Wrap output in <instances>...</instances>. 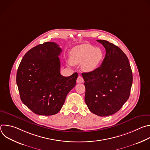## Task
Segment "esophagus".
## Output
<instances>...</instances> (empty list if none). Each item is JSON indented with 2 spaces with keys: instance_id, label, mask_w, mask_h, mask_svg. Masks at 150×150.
Here are the masks:
<instances>
[{
  "instance_id": "34e87169",
  "label": "esophagus",
  "mask_w": 150,
  "mask_h": 150,
  "mask_svg": "<svg viewBox=\"0 0 150 150\" xmlns=\"http://www.w3.org/2000/svg\"><path fill=\"white\" fill-rule=\"evenodd\" d=\"M76 82H77V83H82L83 82V78L80 75L78 76V77L77 78V80H76Z\"/></svg>"
}]
</instances>
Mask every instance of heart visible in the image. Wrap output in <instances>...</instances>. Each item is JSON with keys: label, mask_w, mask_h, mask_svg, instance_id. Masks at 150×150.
<instances>
[{"label": "heart", "mask_w": 150, "mask_h": 150, "mask_svg": "<svg viewBox=\"0 0 150 150\" xmlns=\"http://www.w3.org/2000/svg\"><path fill=\"white\" fill-rule=\"evenodd\" d=\"M104 57L103 50L97 47L83 44L74 47L70 53V60L75 65L82 64V68L85 72L95 70L101 63Z\"/></svg>", "instance_id": "heart-1"}]
</instances>
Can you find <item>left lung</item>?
<instances>
[{
    "mask_svg": "<svg viewBox=\"0 0 150 150\" xmlns=\"http://www.w3.org/2000/svg\"><path fill=\"white\" fill-rule=\"evenodd\" d=\"M105 49L101 66L82 73L85 87V101L89 110L100 116H108L119 111L129 97L133 77L130 63L117 46L97 40Z\"/></svg>",
    "mask_w": 150,
    "mask_h": 150,
    "instance_id": "1",
    "label": "left lung"
}]
</instances>
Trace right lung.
Returning a JSON list of instances; mask_svg holds the SVG:
<instances>
[{"instance_id": "1", "label": "right lung", "mask_w": 150, "mask_h": 150, "mask_svg": "<svg viewBox=\"0 0 150 150\" xmlns=\"http://www.w3.org/2000/svg\"><path fill=\"white\" fill-rule=\"evenodd\" d=\"M61 52L55 42H44L28 51L18 68L16 84L21 100L37 115L57 113L75 86L76 72L69 76L60 74Z\"/></svg>"}]
</instances>
